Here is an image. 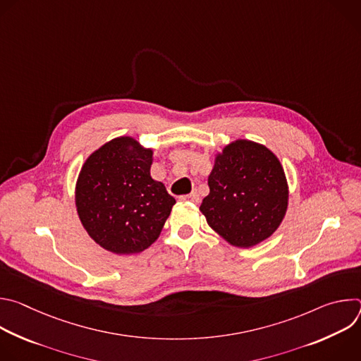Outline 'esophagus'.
<instances>
[{
  "instance_id": "obj_1",
  "label": "esophagus",
  "mask_w": 361,
  "mask_h": 361,
  "mask_svg": "<svg viewBox=\"0 0 361 361\" xmlns=\"http://www.w3.org/2000/svg\"><path fill=\"white\" fill-rule=\"evenodd\" d=\"M181 200L184 201H191V202H200V197L197 192H191V194H185V195H181Z\"/></svg>"
}]
</instances>
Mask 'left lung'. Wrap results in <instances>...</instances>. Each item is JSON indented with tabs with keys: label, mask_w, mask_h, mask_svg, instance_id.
I'll return each instance as SVG.
<instances>
[{
	"label": "left lung",
	"mask_w": 361,
	"mask_h": 361,
	"mask_svg": "<svg viewBox=\"0 0 361 361\" xmlns=\"http://www.w3.org/2000/svg\"><path fill=\"white\" fill-rule=\"evenodd\" d=\"M210 194L200 205L209 226L237 247L269 238L284 219L288 188L283 167L262 144L237 140L217 156Z\"/></svg>",
	"instance_id": "left-lung-1"
}]
</instances>
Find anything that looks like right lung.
<instances>
[{
    "instance_id": "obj_1",
    "label": "right lung",
    "mask_w": 361,
    "mask_h": 361,
    "mask_svg": "<svg viewBox=\"0 0 361 361\" xmlns=\"http://www.w3.org/2000/svg\"><path fill=\"white\" fill-rule=\"evenodd\" d=\"M152 151L120 137L92 152L81 169L75 204L90 237L116 254L140 252L156 241L176 200L152 180Z\"/></svg>"
}]
</instances>
